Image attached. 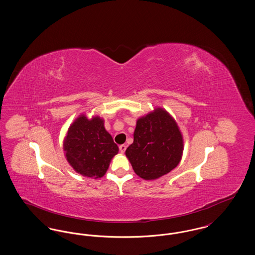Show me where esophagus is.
Listing matches in <instances>:
<instances>
[{"label":"esophagus","mask_w":255,"mask_h":255,"mask_svg":"<svg viewBox=\"0 0 255 255\" xmlns=\"http://www.w3.org/2000/svg\"><path fill=\"white\" fill-rule=\"evenodd\" d=\"M125 150H126V145H124V144L120 145V151H121L122 153H124V152H125Z\"/></svg>","instance_id":"esophagus-1"}]
</instances>
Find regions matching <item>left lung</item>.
I'll list each match as a JSON object with an SVG mask.
<instances>
[{"label":"left lung","instance_id":"8db88e82","mask_svg":"<svg viewBox=\"0 0 255 255\" xmlns=\"http://www.w3.org/2000/svg\"><path fill=\"white\" fill-rule=\"evenodd\" d=\"M182 151V133L177 123L166 111L158 108L137 120L133 142L125 154L137 176L155 180L179 164Z\"/></svg>","mask_w":255,"mask_h":255}]
</instances>
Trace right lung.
I'll list each match as a JSON object with an SVG mask.
<instances>
[{
    "mask_svg": "<svg viewBox=\"0 0 255 255\" xmlns=\"http://www.w3.org/2000/svg\"><path fill=\"white\" fill-rule=\"evenodd\" d=\"M64 150L73 169L90 178L104 176L119 147L104 128V122L96 117L89 121L79 117L69 128Z\"/></svg>",
    "mask_w": 255,
    "mask_h": 255,
    "instance_id": "add662e5",
    "label": "right lung"
}]
</instances>
